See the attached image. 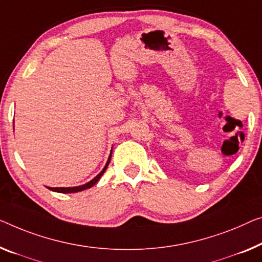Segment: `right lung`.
Returning a JSON list of instances; mask_svg holds the SVG:
<instances>
[{"mask_svg": "<svg viewBox=\"0 0 262 262\" xmlns=\"http://www.w3.org/2000/svg\"><path fill=\"white\" fill-rule=\"evenodd\" d=\"M111 158H112V155H109V159H108V161L106 163V166H104V168L100 171V174H97L96 177L94 178L92 181H89L88 183H85V185L77 186V187H67V188H64V187H60V188H57V187H55V188L48 187V188L50 190H53V192H58V193H76V192H81V190H84V189H87V188H91V187H93L94 185H95V183L100 180V178L102 177V174L104 173V170L107 169L109 162H111Z\"/></svg>", "mask_w": 262, "mask_h": 262, "instance_id": "obj_1", "label": "right lung"}]
</instances>
